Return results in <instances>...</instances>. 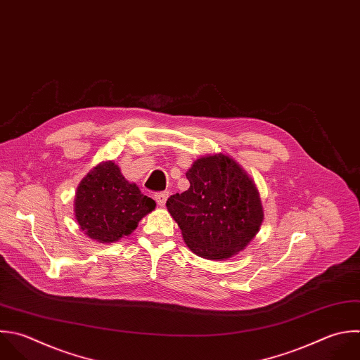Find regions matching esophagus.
<instances>
[{
    "label": "esophagus",
    "mask_w": 360,
    "mask_h": 360,
    "mask_svg": "<svg viewBox=\"0 0 360 360\" xmlns=\"http://www.w3.org/2000/svg\"><path fill=\"white\" fill-rule=\"evenodd\" d=\"M167 198H169V193H167V191L156 193V194H155V200H156V202H158L160 207H163V205L166 204Z\"/></svg>",
    "instance_id": "1"
}]
</instances>
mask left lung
I'll return each mask as SVG.
<instances>
[{
  "instance_id": "obj_1",
  "label": "left lung",
  "mask_w": 360,
  "mask_h": 360,
  "mask_svg": "<svg viewBox=\"0 0 360 360\" xmlns=\"http://www.w3.org/2000/svg\"><path fill=\"white\" fill-rule=\"evenodd\" d=\"M186 177L190 188L172 195L166 207L188 249L210 260H228L242 252L264 218L252 177L222 153L200 156Z\"/></svg>"
}]
</instances>
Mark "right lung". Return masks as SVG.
<instances>
[{
	"instance_id": "add662e5",
	"label": "right lung",
	"mask_w": 360,
	"mask_h": 360,
	"mask_svg": "<svg viewBox=\"0 0 360 360\" xmlns=\"http://www.w3.org/2000/svg\"><path fill=\"white\" fill-rule=\"evenodd\" d=\"M156 202L129 183L114 160L94 166L77 186L75 217L90 239L112 243L131 235Z\"/></svg>"
}]
</instances>
